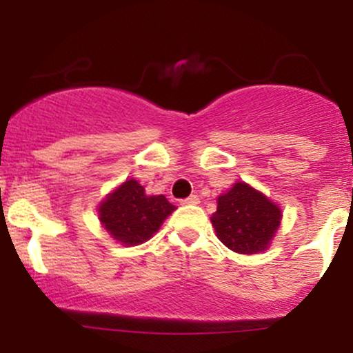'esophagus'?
Returning <instances> with one entry per match:
<instances>
[{
  "label": "esophagus",
  "mask_w": 353,
  "mask_h": 353,
  "mask_svg": "<svg viewBox=\"0 0 353 353\" xmlns=\"http://www.w3.org/2000/svg\"><path fill=\"white\" fill-rule=\"evenodd\" d=\"M182 202V204H185V205H196V204H199V196H194V194H192V196H189V197H185V199H182L181 201Z\"/></svg>",
  "instance_id": "1"
}]
</instances>
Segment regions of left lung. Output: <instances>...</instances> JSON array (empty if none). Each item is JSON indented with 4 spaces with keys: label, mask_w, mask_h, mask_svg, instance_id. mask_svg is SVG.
<instances>
[{
    "label": "left lung",
    "mask_w": 353,
    "mask_h": 353,
    "mask_svg": "<svg viewBox=\"0 0 353 353\" xmlns=\"http://www.w3.org/2000/svg\"><path fill=\"white\" fill-rule=\"evenodd\" d=\"M282 210L269 197L236 182L232 189L217 197V210L210 217L217 237L239 254L264 252L281 225Z\"/></svg>",
    "instance_id": "1"
}]
</instances>
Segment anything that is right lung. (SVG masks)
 Instances as JSON below:
<instances>
[{
	"instance_id": "obj_1",
	"label": "right lung",
	"mask_w": 353,
	"mask_h": 353,
	"mask_svg": "<svg viewBox=\"0 0 353 353\" xmlns=\"http://www.w3.org/2000/svg\"><path fill=\"white\" fill-rule=\"evenodd\" d=\"M176 209L165 197L148 196L136 179L123 182L99 204V221L109 236L124 245L151 239Z\"/></svg>"
}]
</instances>
